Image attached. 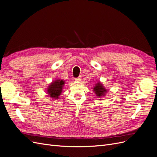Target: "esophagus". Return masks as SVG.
<instances>
[{
    "mask_svg": "<svg viewBox=\"0 0 157 157\" xmlns=\"http://www.w3.org/2000/svg\"><path fill=\"white\" fill-rule=\"evenodd\" d=\"M75 81H77V82L80 81V80H81V77H77V78H75Z\"/></svg>",
    "mask_w": 157,
    "mask_h": 157,
    "instance_id": "1",
    "label": "esophagus"
}]
</instances>
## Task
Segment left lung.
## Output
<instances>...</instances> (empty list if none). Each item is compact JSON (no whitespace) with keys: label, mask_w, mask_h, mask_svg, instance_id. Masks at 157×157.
Returning <instances> with one entry per match:
<instances>
[{"label":"left lung","mask_w":157,"mask_h":157,"mask_svg":"<svg viewBox=\"0 0 157 157\" xmlns=\"http://www.w3.org/2000/svg\"><path fill=\"white\" fill-rule=\"evenodd\" d=\"M94 91L96 93V96L98 97H102L104 96L107 93V90L104 88V86L102 85L101 83L98 82L95 86L94 87Z\"/></svg>","instance_id":"8db88e82"}]
</instances>
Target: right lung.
Returning a JSON list of instances; mask_svg holds the SVG:
<instances>
[{"label":"right lung","instance_id":"right-lung-1","mask_svg":"<svg viewBox=\"0 0 157 157\" xmlns=\"http://www.w3.org/2000/svg\"><path fill=\"white\" fill-rule=\"evenodd\" d=\"M65 81L61 79H56L52 82L47 89V93L50 95L52 98L58 99L61 95Z\"/></svg>","mask_w":157,"mask_h":157}]
</instances>
